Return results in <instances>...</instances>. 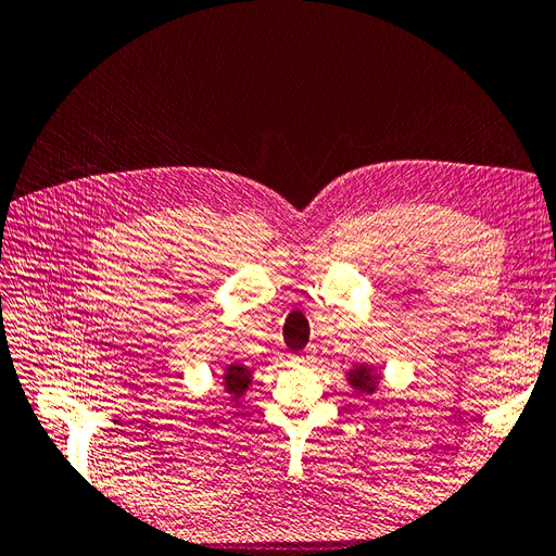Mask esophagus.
Here are the masks:
<instances>
[{"mask_svg":"<svg viewBox=\"0 0 556 556\" xmlns=\"http://www.w3.org/2000/svg\"><path fill=\"white\" fill-rule=\"evenodd\" d=\"M299 363H311L313 361V351H305V353H301V356L296 358Z\"/></svg>","mask_w":556,"mask_h":556,"instance_id":"esophagus-1","label":"esophagus"}]
</instances>
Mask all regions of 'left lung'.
Listing matches in <instances>:
<instances>
[{"label":"left lung","mask_w":556,"mask_h":556,"mask_svg":"<svg viewBox=\"0 0 556 556\" xmlns=\"http://www.w3.org/2000/svg\"><path fill=\"white\" fill-rule=\"evenodd\" d=\"M349 384L358 394H372L377 384H380V375L375 372V368H368V365H356V368L349 370Z\"/></svg>","instance_id":"1"}]
</instances>
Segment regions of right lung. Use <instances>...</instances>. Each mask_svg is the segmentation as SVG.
<instances>
[{"label": "right lung", "instance_id": "add662e5", "mask_svg": "<svg viewBox=\"0 0 556 556\" xmlns=\"http://www.w3.org/2000/svg\"><path fill=\"white\" fill-rule=\"evenodd\" d=\"M251 370L245 368L241 363H231L227 365V370H224V392L231 396V401H239L243 396V392L251 384Z\"/></svg>", "mask_w": 556, "mask_h": 556}]
</instances>
